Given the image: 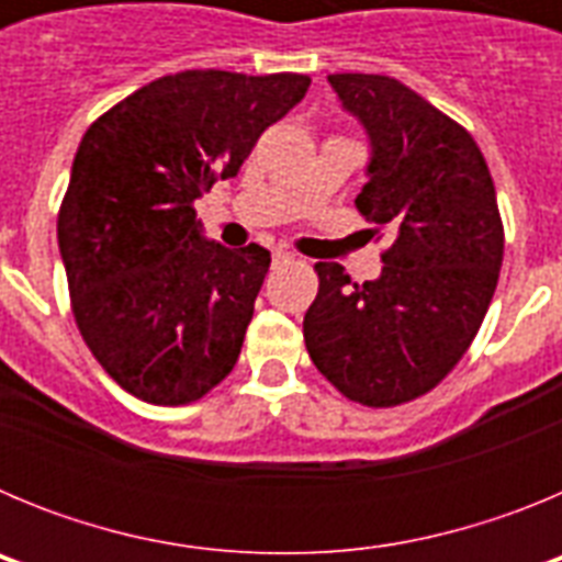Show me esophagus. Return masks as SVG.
<instances>
[{
  "instance_id": "34e87169",
  "label": "esophagus",
  "mask_w": 562,
  "mask_h": 562,
  "mask_svg": "<svg viewBox=\"0 0 562 562\" xmlns=\"http://www.w3.org/2000/svg\"><path fill=\"white\" fill-rule=\"evenodd\" d=\"M292 252L290 250H284V247H278V250H272V261H276V265H284V261H292Z\"/></svg>"
}]
</instances>
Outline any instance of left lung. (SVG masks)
<instances>
[{
  "label": "left lung",
  "instance_id": "obj_1",
  "mask_svg": "<svg viewBox=\"0 0 562 562\" xmlns=\"http://www.w3.org/2000/svg\"><path fill=\"white\" fill-rule=\"evenodd\" d=\"M369 137L357 207L389 231L382 272L355 284L337 261L304 315L317 371L349 400L391 408L430 391L464 357L504 258V227L484 154L448 114L389 76H329Z\"/></svg>",
  "mask_w": 562,
  "mask_h": 562
}]
</instances>
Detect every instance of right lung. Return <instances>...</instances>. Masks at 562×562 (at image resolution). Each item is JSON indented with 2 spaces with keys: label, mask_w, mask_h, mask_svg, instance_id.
Listing matches in <instances>:
<instances>
[{
  "label": "right lung",
  "mask_w": 562,
  "mask_h": 562,
  "mask_svg": "<svg viewBox=\"0 0 562 562\" xmlns=\"http://www.w3.org/2000/svg\"><path fill=\"white\" fill-rule=\"evenodd\" d=\"M306 89L297 72L186 69L132 92L83 134L58 250L89 351L137 400L186 405L236 366L270 250L207 238L193 202L236 177Z\"/></svg>",
  "instance_id": "obj_1"
}]
</instances>
